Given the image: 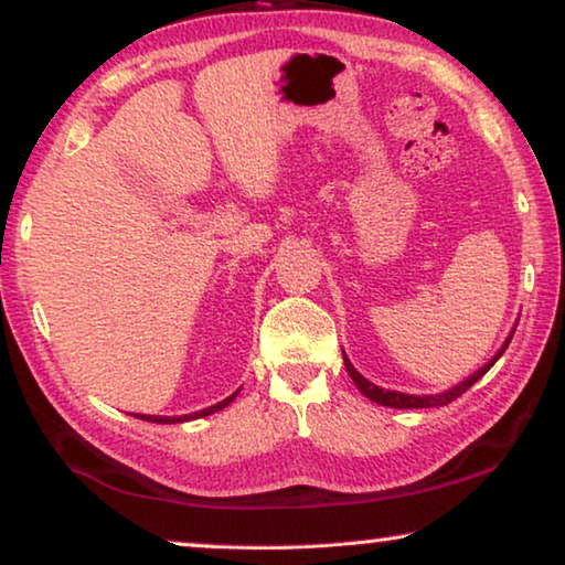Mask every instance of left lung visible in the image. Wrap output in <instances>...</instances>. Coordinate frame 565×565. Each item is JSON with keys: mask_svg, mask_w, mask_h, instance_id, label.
Listing matches in <instances>:
<instances>
[{"mask_svg": "<svg viewBox=\"0 0 565 565\" xmlns=\"http://www.w3.org/2000/svg\"><path fill=\"white\" fill-rule=\"evenodd\" d=\"M515 331V329H513ZM513 331H510L508 334V339H505V344L500 347V352L492 356V360L488 362V364H482L480 370L476 372V374H470L468 380H462L460 384H455V387H450V390H445V392H437V395H407V392H395V390H382V387H377V384L374 382H370L366 377H362L360 372L354 370V364L347 360V354H344V364H347V372H349V377H352V382L356 384V390L362 392L364 397H370L372 402H377V405H382V407H395V409H423V407H443V405H447V402H452V399H458L465 390H470L472 384H476L482 374H486L492 364H495L500 356H503V352L508 349V344H510V339H513Z\"/></svg>", "mask_w": 565, "mask_h": 565, "instance_id": "1", "label": "left lung"}]
</instances>
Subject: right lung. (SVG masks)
Returning a JSON list of instances; mask_svg holds the SVG:
<instances>
[{
    "mask_svg": "<svg viewBox=\"0 0 565 565\" xmlns=\"http://www.w3.org/2000/svg\"><path fill=\"white\" fill-rule=\"evenodd\" d=\"M236 395H238V390L234 392V395H228L226 399L216 402V405H211V407H205V409H199V412H191V415H181V417H158V415H132V417H138V419H146V423H158V425H175V423H188V419L209 417V415H213V412H218V409H223V407H228L231 402L236 399Z\"/></svg>",
    "mask_w": 565,
    "mask_h": 565,
    "instance_id": "1",
    "label": "right lung"
}]
</instances>
